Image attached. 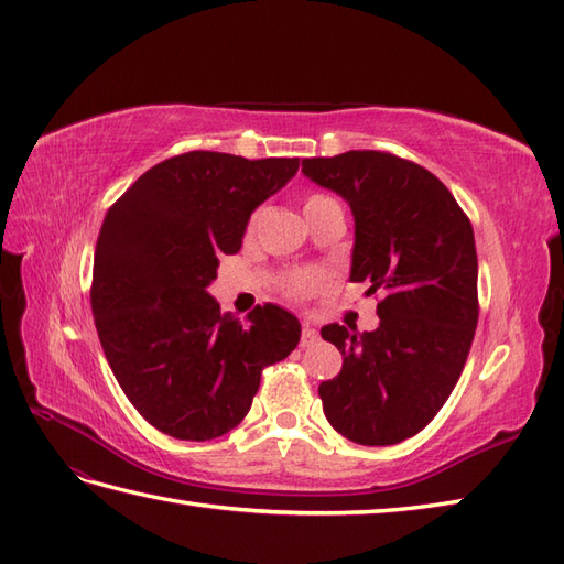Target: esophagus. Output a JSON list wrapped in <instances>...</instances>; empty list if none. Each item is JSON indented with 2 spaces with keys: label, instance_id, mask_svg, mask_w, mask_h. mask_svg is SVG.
<instances>
[{
  "label": "esophagus",
  "instance_id": "obj_1",
  "mask_svg": "<svg viewBox=\"0 0 564 564\" xmlns=\"http://www.w3.org/2000/svg\"><path fill=\"white\" fill-rule=\"evenodd\" d=\"M316 340H318V333H316V328H311L308 323H304V330H302V347L314 345Z\"/></svg>",
  "mask_w": 564,
  "mask_h": 564
}]
</instances>
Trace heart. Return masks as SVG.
Listing matches in <instances>:
<instances>
[{"instance_id":"1","label":"heart","mask_w":564,"mask_h":564,"mask_svg":"<svg viewBox=\"0 0 564 564\" xmlns=\"http://www.w3.org/2000/svg\"><path fill=\"white\" fill-rule=\"evenodd\" d=\"M328 205H337L335 199L330 195H323V193H311L306 199H304V215H314V212L328 207ZM260 215L262 209H256L253 215H250L248 224H246V234L250 236L256 231L258 221H260ZM330 284V278L328 272L323 270H299V272H292L286 274V278L282 280V292L286 296L292 299H306V296H314V294H321L325 286Z\"/></svg>"}]
</instances>
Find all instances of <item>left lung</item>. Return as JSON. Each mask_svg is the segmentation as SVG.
<instances>
[{
    "label": "left lung",
    "instance_id": "left-lung-1",
    "mask_svg": "<svg viewBox=\"0 0 564 564\" xmlns=\"http://www.w3.org/2000/svg\"><path fill=\"white\" fill-rule=\"evenodd\" d=\"M302 171L349 203V280L381 292L377 330H321L345 355L340 373L318 386L325 417L355 444L410 440L452 395L478 325L470 219L434 173L395 154L314 156Z\"/></svg>",
    "mask_w": 564,
    "mask_h": 564
}]
</instances>
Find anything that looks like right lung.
<instances>
[{"label":"right lung","instance_id":"obj_1","mask_svg":"<svg viewBox=\"0 0 564 564\" xmlns=\"http://www.w3.org/2000/svg\"><path fill=\"white\" fill-rule=\"evenodd\" d=\"M299 159L187 152L142 173L110 205L94 253L91 311L108 365L137 412L169 436L207 442L250 410L260 373L299 345L274 304L246 321L207 294L219 256L290 181Z\"/></svg>","mask_w":564,"mask_h":564}]
</instances>
